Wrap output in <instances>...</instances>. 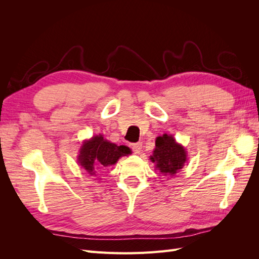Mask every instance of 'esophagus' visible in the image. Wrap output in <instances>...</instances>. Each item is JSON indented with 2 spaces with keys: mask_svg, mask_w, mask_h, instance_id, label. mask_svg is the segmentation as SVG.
<instances>
[{
  "mask_svg": "<svg viewBox=\"0 0 259 259\" xmlns=\"http://www.w3.org/2000/svg\"><path fill=\"white\" fill-rule=\"evenodd\" d=\"M130 147L132 148V150L134 153H139L140 150H142L143 148V144L142 143H135V144H131Z\"/></svg>",
  "mask_w": 259,
  "mask_h": 259,
  "instance_id": "34e87169",
  "label": "esophagus"
}]
</instances>
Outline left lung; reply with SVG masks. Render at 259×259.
I'll list each match as a JSON object with an SVG mask.
<instances>
[{
    "label": "left lung",
    "instance_id": "left-lung-1",
    "mask_svg": "<svg viewBox=\"0 0 259 259\" xmlns=\"http://www.w3.org/2000/svg\"><path fill=\"white\" fill-rule=\"evenodd\" d=\"M150 160L163 176H174L187 161V151L171 135L156 137L155 149Z\"/></svg>",
    "mask_w": 259,
    "mask_h": 259
}]
</instances>
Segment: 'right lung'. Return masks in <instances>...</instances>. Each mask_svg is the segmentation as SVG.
Here are the masks:
<instances>
[{"mask_svg": "<svg viewBox=\"0 0 259 259\" xmlns=\"http://www.w3.org/2000/svg\"><path fill=\"white\" fill-rule=\"evenodd\" d=\"M132 153L126 146H117L108 142L103 135H96L85 140L80 149L77 162L90 175H95L117 162L121 156Z\"/></svg>", "mask_w": 259, "mask_h": 259, "instance_id": "right-lung-1", "label": "right lung"}]
</instances>
